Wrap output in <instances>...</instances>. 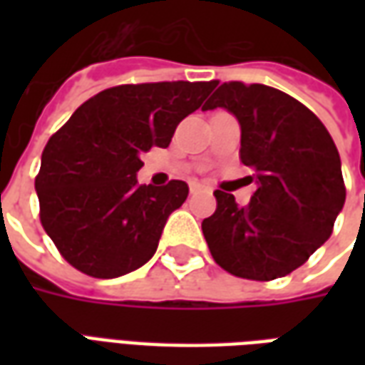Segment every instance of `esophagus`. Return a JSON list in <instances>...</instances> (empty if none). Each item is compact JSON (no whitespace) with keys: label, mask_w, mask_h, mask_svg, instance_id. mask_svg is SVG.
I'll return each instance as SVG.
<instances>
[{"label":"esophagus","mask_w":365,"mask_h":365,"mask_svg":"<svg viewBox=\"0 0 365 365\" xmlns=\"http://www.w3.org/2000/svg\"><path fill=\"white\" fill-rule=\"evenodd\" d=\"M190 190H191V193H197V191H211V187H209L207 183L191 182L190 183Z\"/></svg>","instance_id":"1"}]
</instances>
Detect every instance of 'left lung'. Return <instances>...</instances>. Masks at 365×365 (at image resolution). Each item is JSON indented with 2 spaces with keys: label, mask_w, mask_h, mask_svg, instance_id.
Here are the masks:
<instances>
[{
  "label": "left lung",
  "mask_w": 365,
  "mask_h": 365,
  "mask_svg": "<svg viewBox=\"0 0 365 365\" xmlns=\"http://www.w3.org/2000/svg\"><path fill=\"white\" fill-rule=\"evenodd\" d=\"M222 107L240 125V160L256 183L250 203L217 190L201 229L229 274L268 282L291 274L332 235L346 201L336 144L313 111L262 83H222L203 111Z\"/></svg>",
  "instance_id": "1"
}]
</instances>
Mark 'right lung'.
Segmentation results:
<instances>
[{"label":"right lung","mask_w":365,"mask_h":365,"mask_svg":"<svg viewBox=\"0 0 365 365\" xmlns=\"http://www.w3.org/2000/svg\"><path fill=\"white\" fill-rule=\"evenodd\" d=\"M217 82L117 86L78 107L46 143L35 190L60 254L91 277H119L150 260L168 217L187 199L180 180L138 185L143 152L166 148Z\"/></svg>","instance_id":"obj_1"}]
</instances>
